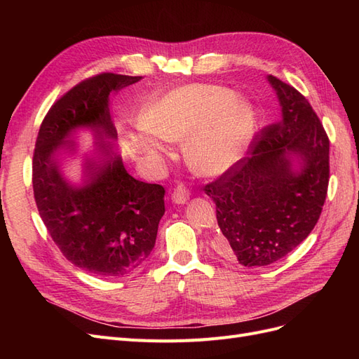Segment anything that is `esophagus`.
<instances>
[{
    "instance_id": "34e87169",
    "label": "esophagus",
    "mask_w": 359,
    "mask_h": 359,
    "mask_svg": "<svg viewBox=\"0 0 359 359\" xmlns=\"http://www.w3.org/2000/svg\"><path fill=\"white\" fill-rule=\"evenodd\" d=\"M170 198H172V202L177 203V205H184L189 199H190V190L182 186V184H180V186L177 189H173L172 193H170Z\"/></svg>"
}]
</instances>
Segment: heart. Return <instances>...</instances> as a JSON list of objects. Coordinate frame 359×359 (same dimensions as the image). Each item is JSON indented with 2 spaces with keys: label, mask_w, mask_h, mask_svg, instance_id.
<instances>
[{
  "label": "heart",
  "mask_w": 359,
  "mask_h": 359,
  "mask_svg": "<svg viewBox=\"0 0 359 359\" xmlns=\"http://www.w3.org/2000/svg\"><path fill=\"white\" fill-rule=\"evenodd\" d=\"M132 136L139 154L160 158L158 140L182 142L189 166L203 177H220L235 168L252 145L257 114L255 106L223 86L190 85L149 102Z\"/></svg>",
  "instance_id": "obj_1"
}]
</instances>
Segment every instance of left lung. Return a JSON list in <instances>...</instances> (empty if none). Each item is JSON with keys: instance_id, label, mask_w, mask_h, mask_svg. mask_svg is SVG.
Segmentation results:
<instances>
[{"instance_id": "1", "label": "left lung", "mask_w": 359, "mask_h": 359, "mask_svg": "<svg viewBox=\"0 0 359 359\" xmlns=\"http://www.w3.org/2000/svg\"><path fill=\"white\" fill-rule=\"evenodd\" d=\"M281 107L229 172L205 186L215 202L219 248L244 266L274 264L316 226L330 181V140L306 97L266 76Z\"/></svg>"}]
</instances>
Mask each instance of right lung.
<instances>
[{
	"mask_svg": "<svg viewBox=\"0 0 359 359\" xmlns=\"http://www.w3.org/2000/svg\"><path fill=\"white\" fill-rule=\"evenodd\" d=\"M140 76L103 73L76 85L53 104L39 130L32 158V189L43 223L73 265L95 276L133 273L151 255L165 189L135 180L115 145L111 95ZM88 129L95 148L75 144ZM81 158L78 183L63 175V160Z\"/></svg>",
	"mask_w": 359,
	"mask_h": 359,
	"instance_id": "1",
	"label": "right lung"
}]
</instances>
